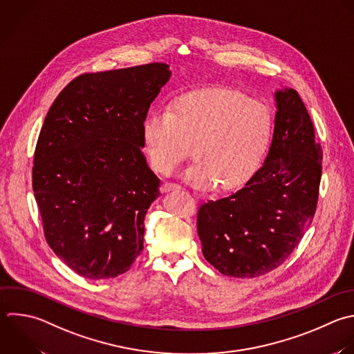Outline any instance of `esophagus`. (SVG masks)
Listing matches in <instances>:
<instances>
[{
	"label": "esophagus",
	"instance_id": "esophagus-1",
	"mask_svg": "<svg viewBox=\"0 0 354 354\" xmlns=\"http://www.w3.org/2000/svg\"><path fill=\"white\" fill-rule=\"evenodd\" d=\"M177 188H180V185H178V184L166 181V183L162 185V192H169V191H173V189H177Z\"/></svg>",
	"mask_w": 354,
	"mask_h": 354
}]
</instances>
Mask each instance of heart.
Listing matches in <instances>:
<instances>
[{
  "label": "heart",
  "instance_id": "heart-1",
  "mask_svg": "<svg viewBox=\"0 0 354 354\" xmlns=\"http://www.w3.org/2000/svg\"><path fill=\"white\" fill-rule=\"evenodd\" d=\"M270 109L259 100L206 88L183 95L171 109L152 112L144 123V145L153 170L171 174L191 153L188 183L224 189L243 184L257 170L271 138Z\"/></svg>",
  "mask_w": 354,
  "mask_h": 354
}]
</instances>
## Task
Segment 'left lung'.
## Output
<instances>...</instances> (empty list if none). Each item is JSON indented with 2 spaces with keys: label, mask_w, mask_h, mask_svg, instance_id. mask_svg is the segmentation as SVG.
Segmentation results:
<instances>
[{
  "label": "left lung",
  "mask_w": 354,
  "mask_h": 354,
  "mask_svg": "<svg viewBox=\"0 0 354 354\" xmlns=\"http://www.w3.org/2000/svg\"><path fill=\"white\" fill-rule=\"evenodd\" d=\"M274 133L263 166L239 191L198 210L205 259L221 274L253 278L279 267L313 221L322 151L299 94L275 91Z\"/></svg>",
  "instance_id": "8db88e82"
}]
</instances>
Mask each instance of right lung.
Segmentation results:
<instances>
[{
    "label": "right lung",
    "instance_id": "1",
    "mask_svg": "<svg viewBox=\"0 0 354 354\" xmlns=\"http://www.w3.org/2000/svg\"><path fill=\"white\" fill-rule=\"evenodd\" d=\"M170 76L166 64L86 73L46 116L35 198L50 248L84 278L118 277L144 249V218L160 180L142 153V127Z\"/></svg>",
    "mask_w": 354,
    "mask_h": 354
}]
</instances>
